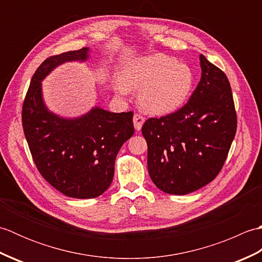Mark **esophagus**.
<instances>
[{
    "label": "esophagus",
    "instance_id": "34e87169",
    "mask_svg": "<svg viewBox=\"0 0 262 262\" xmlns=\"http://www.w3.org/2000/svg\"><path fill=\"white\" fill-rule=\"evenodd\" d=\"M144 121H145V118L140 114H136L134 115V118H133V122H134V127L136 130H141V128L144 124Z\"/></svg>",
    "mask_w": 262,
    "mask_h": 262
}]
</instances>
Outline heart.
Returning <instances> with one entry per match:
<instances>
[{"instance_id":"1","label":"heart","mask_w":262,"mask_h":262,"mask_svg":"<svg viewBox=\"0 0 262 262\" xmlns=\"http://www.w3.org/2000/svg\"><path fill=\"white\" fill-rule=\"evenodd\" d=\"M116 91L138 92V102L147 113L164 115L186 102L193 84V74L188 65L162 54L133 59L121 71Z\"/></svg>"}]
</instances>
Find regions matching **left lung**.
<instances>
[{
    "instance_id": "1",
    "label": "left lung",
    "mask_w": 262,
    "mask_h": 262,
    "mask_svg": "<svg viewBox=\"0 0 262 262\" xmlns=\"http://www.w3.org/2000/svg\"><path fill=\"white\" fill-rule=\"evenodd\" d=\"M200 79L189 101L173 114L142 127L147 169L154 185L187 194L220 173L236 133V113L227 76L200 55Z\"/></svg>"
}]
</instances>
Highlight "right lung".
I'll return each mask as SVG.
<instances>
[{"mask_svg":"<svg viewBox=\"0 0 262 262\" xmlns=\"http://www.w3.org/2000/svg\"><path fill=\"white\" fill-rule=\"evenodd\" d=\"M89 48L46 58L33 74L22 105V127L38 171L68 197L96 198L109 188L120 147L134 134L133 113L99 107L77 118H63L43 103L41 81L58 65L84 62Z\"/></svg>","mask_w":262,"mask_h":262,"instance_id":"obj_1","label":"right lung"}]
</instances>
